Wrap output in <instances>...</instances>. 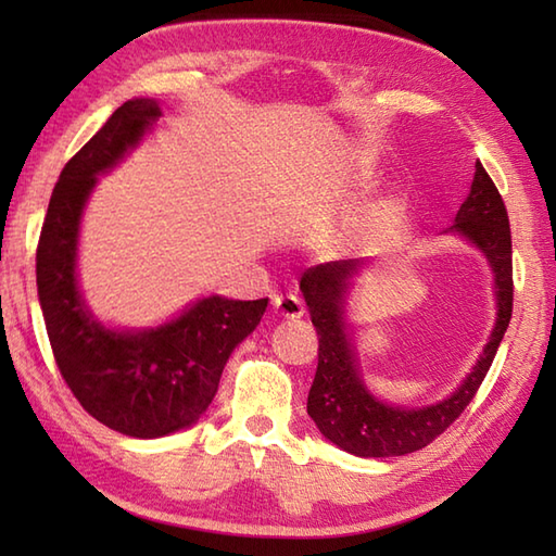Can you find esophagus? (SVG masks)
Instances as JSON below:
<instances>
[{
  "label": "esophagus",
  "mask_w": 556,
  "mask_h": 556,
  "mask_svg": "<svg viewBox=\"0 0 556 556\" xmlns=\"http://www.w3.org/2000/svg\"><path fill=\"white\" fill-rule=\"evenodd\" d=\"M271 305H275V313L281 315V317H303L305 313V305L299 296H293V293H287V296H277L275 301H271Z\"/></svg>",
  "instance_id": "esophagus-1"
}]
</instances>
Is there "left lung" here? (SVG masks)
Segmentation results:
<instances>
[{
    "label": "left lung",
    "instance_id": "8db88e82",
    "mask_svg": "<svg viewBox=\"0 0 556 556\" xmlns=\"http://www.w3.org/2000/svg\"><path fill=\"white\" fill-rule=\"evenodd\" d=\"M454 231L488 255L497 285V325L478 365L456 392L428 408H399L377 401L358 380L356 358L344 332V291L356 263L315 265L303 271L301 291L317 329V370L308 394V416L329 442L356 456H404L434 442L473 401L497 356L514 311L511 229L506 205L478 162L470 193L456 212Z\"/></svg>",
    "mask_w": 556,
    "mask_h": 556
}]
</instances>
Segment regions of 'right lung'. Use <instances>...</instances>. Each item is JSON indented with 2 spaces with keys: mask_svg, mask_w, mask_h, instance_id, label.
<instances>
[{
  "mask_svg": "<svg viewBox=\"0 0 556 556\" xmlns=\"http://www.w3.org/2000/svg\"><path fill=\"white\" fill-rule=\"evenodd\" d=\"M152 100H128L83 146L50 198L35 271L47 337L71 394L92 418L128 437H162L193 425L215 399L224 363L253 332L267 299L198 301L174 323L128 334L104 329L76 289L78 222L96 174L114 167L160 119Z\"/></svg>",
  "mask_w": 556,
  "mask_h": 556,
  "instance_id": "right-lung-1",
  "label": "right lung"
}]
</instances>
